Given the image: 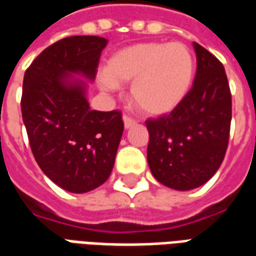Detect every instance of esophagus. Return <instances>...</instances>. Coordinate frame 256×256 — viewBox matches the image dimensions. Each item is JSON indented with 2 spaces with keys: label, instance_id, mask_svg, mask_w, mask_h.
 Segmentation results:
<instances>
[{
  "label": "esophagus",
  "instance_id": "obj_1",
  "mask_svg": "<svg viewBox=\"0 0 256 256\" xmlns=\"http://www.w3.org/2000/svg\"><path fill=\"white\" fill-rule=\"evenodd\" d=\"M136 123H137V122H136L134 119H132V118L123 116V124H124V128H130L132 126H134Z\"/></svg>",
  "mask_w": 256,
  "mask_h": 256
}]
</instances>
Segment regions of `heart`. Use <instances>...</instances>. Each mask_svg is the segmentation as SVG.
Masks as SVG:
<instances>
[{
    "label": "heart",
    "instance_id": "b5f03b06",
    "mask_svg": "<svg viewBox=\"0 0 256 256\" xmlns=\"http://www.w3.org/2000/svg\"><path fill=\"white\" fill-rule=\"evenodd\" d=\"M100 88L114 92L130 84L132 101L148 115L172 112L188 96L194 76V58L181 42H142L123 48L106 60Z\"/></svg>",
    "mask_w": 256,
    "mask_h": 256
}]
</instances>
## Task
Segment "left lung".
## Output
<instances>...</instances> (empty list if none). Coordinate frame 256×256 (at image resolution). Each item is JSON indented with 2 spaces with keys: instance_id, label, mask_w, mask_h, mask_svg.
I'll use <instances>...</instances> for the list:
<instances>
[{
  "instance_id": "8db88e82",
  "label": "left lung",
  "mask_w": 256,
  "mask_h": 256,
  "mask_svg": "<svg viewBox=\"0 0 256 256\" xmlns=\"http://www.w3.org/2000/svg\"><path fill=\"white\" fill-rule=\"evenodd\" d=\"M198 70L192 89L168 115L148 119L146 158L152 176L164 186L190 190L220 168L229 142L232 94L225 68L193 42Z\"/></svg>"
}]
</instances>
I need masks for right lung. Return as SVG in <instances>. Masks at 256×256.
I'll return each instance as SVG.
<instances>
[{
    "mask_svg": "<svg viewBox=\"0 0 256 256\" xmlns=\"http://www.w3.org/2000/svg\"><path fill=\"white\" fill-rule=\"evenodd\" d=\"M106 42L94 36L60 40L23 79L22 115L32 155L45 176L68 192H90L106 182L122 138V114L90 110L88 84L80 79L94 80Z\"/></svg>",
    "mask_w": 256,
    "mask_h": 256,
    "instance_id": "right-lung-1",
    "label": "right lung"
}]
</instances>
